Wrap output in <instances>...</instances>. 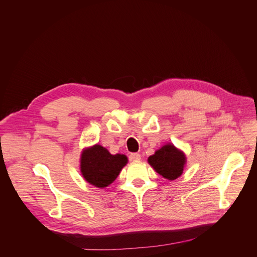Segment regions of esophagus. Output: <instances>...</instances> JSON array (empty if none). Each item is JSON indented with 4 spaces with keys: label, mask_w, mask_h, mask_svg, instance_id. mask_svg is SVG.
I'll use <instances>...</instances> for the list:
<instances>
[{
    "label": "esophagus",
    "mask_w": 257,
    "mask_h": 257,
    "mask_svg": "<svg viewBox=\"0 0 257 257\" xmlns=\"http://www.w3.org/2000/svg\"><path fill=\"white\" fill-rule=\"evenodd\" d=\"M141 159V156L137 153H133L130 155V160L131 161H139Z\"/></svg>",
    "instance_id": "1"
}]
</instances>
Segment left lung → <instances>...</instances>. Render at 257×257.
Instances as JSON below:
<instances>
[{
  "mask_svg": "<svg viewBox=\"0 0 257 257\" xmlns=\"http://www.w3.org/2000/svg\"><path fill=\"white\" fill-rule=\"evenodd\" d=\"M149 163L164 178L175 180L183 173L185 157L173 144H167L149 158Z\"/></svg>",
  "mask_w": 257,
  "mask_h": 257,
  "instance_id": "obj_1",
  "label": "left lung"
}]
</instances>
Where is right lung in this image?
Returning <instances> with one entry per match:
<instances>
[{
  "label": "right lung",
  "mask_w": 257,
  "mask_h": 257,
  "mask_svg": "<svg viewBox=\"0 0 257 257\" xmlns=\"http://www.w3.org/2000/svg\"><path fill=\"white\" fill-rule=\"evenodd\" d=\"M126 164L127 158L124 155L113 156L102 146L96 144L83 152L81 173L90 184L103 188L115 181Z\"/></svg>",
  "instance_id": "1"
}]
</instances>
